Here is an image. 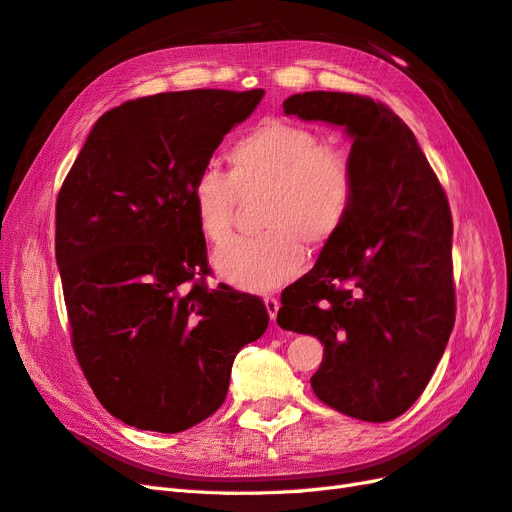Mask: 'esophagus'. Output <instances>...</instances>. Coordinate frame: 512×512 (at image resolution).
<instances>
[{"mask_svg": "<svg viewBox=\"0 0 512 512\" xmlns=\"http://www.w3.org/2000/svg\"><path fill=\"white\" fill-rule=\"evenodd\" d=\"M265 307H267V314H269V318L275 322L277 312H280V301L273 299V297H267V299H265Z\"/></svg>", "mask_w": 512, "mask_h": 512, "instance_id": "esophagus-1", "label": "esophagus"}]
</instances>
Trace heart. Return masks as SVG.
I'll list each match as a JSON object with an SVG mask.
<instances>
[{
	"instance_id": "1",
	"label": "heart",
	"mask_w": 512,
	"mask_h": 512,
	"mask_svg": "<svg viewBox=\"0 0 512 512\" xmlns=\"http://www.w3.org/2000/svg\"><path fill=\"white\" fill-rule=\"evenodd\" d=\"M228 179L200 170L190 188L198 230L211 243L230 235L232 190L265 188L258 237H237L213 254V267L232 286L269 292L303 269L305 243L322 250L344 228L356 179L344 151L324 145L314 128L267 119L239 136L226 153Z\"/></svg>"
}]
</instances>
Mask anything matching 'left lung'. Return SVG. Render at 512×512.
<instances>
[{
	"mask_svg": "<svg viewBox=\"0 0 512 512\" xmlns=\"http://www.w3.org/2000/svg\"><path fill=\"white\" fill-rule=\"evenodd\" d=\"M284 115L350 136L354 205L314 269L282 292L277 324L324 346L312 389L384 423L421 397L455 324L453 220L412 130L389 106L339 91L284 100Z\"/></svg>",
	"mask_w": 512,
	"mask_h": 512,
	"instance_id": "8db88e82",
	"label": "left lung"
}]
</instances>
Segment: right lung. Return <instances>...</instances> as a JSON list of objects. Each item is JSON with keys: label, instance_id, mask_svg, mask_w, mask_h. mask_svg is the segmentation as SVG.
<instances>
[{"label": "right lung", "instance_id": "obj_1", "mask_svg": "<svg viewBox=\"0 0 512 512\" xmlns=\"http://www.w3.org/2000/svg\"><path fill=\"white\" fill-rule=\"evenodd\" d=\"M265 89H192L104 113L61 185L55 258L72 346L100 404L179 433L228 393L237 352L267 331L258 297L209 290L190 188Z\"/></svg>", "mask_w": 512, "mask_h": 512}]
</instances>
